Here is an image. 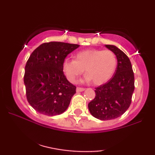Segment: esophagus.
I'll list each match as a JSON object with an SVG mask.
<instances>
[{"instance_id": "esophagus-1", "label": "esophagus", "mask_w": 155, "mask_h": 155, "mask_svg": "<svg viewBox=\"0 0 155 155\" xmlns=\"http://www.w3.org/2000/svg\"><path fill=\"white\" fill-rule=\"evenodd\" d=\"M85 90L84 88H82V87H77L76 88V92H83V91Z\"/></svg>"}]
</instances>
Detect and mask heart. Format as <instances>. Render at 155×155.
Returning <instances> with one entry per match:
<instances>
[{
    "label": "heart",
    "instance_id": "heart-1",
    "mask_svg": "<svg viewBox=\"0 0 155 155\" xmlns=\"http://www.w3.org/2000/svg\"><path fill=\"white\" fill-rule=\"evenodd\" d=\"M116 65L117 59L111 51L90 48L78 52L75 60L65 58L62 68L70 82H75L84 69L85 81H92L95 85H101L113 76Z\"/></svg>",
    "mask_w": 155,
    "mask_h": 155
}]
</instances>
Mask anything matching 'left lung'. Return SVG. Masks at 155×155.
I'll list each match as a JSON object with an SVG mask.
<instances>
[{
  "label": "left lung",
  "mask_w": 155,
  "mask_h": 155,
  "mask_svg": "<svg viewBox=\"0 0 155 155\" xmlns=\"http://www.w3.org/2000/svg\"><path fill=\"white\" fill-rule=\"evenodd\" d=\"M117 58V67L111 79L94 90L95 98L88 104L90 114L99 120L119 117L130 107L134 92V73L130 59L114 45H105Z\"/></svg>",
  "instance_id": "8db88e82"
}]
</instances>
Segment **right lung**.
<instances>
[{
	"label": "right lung",
	"mask_w": 155,
	"mask_h": 155,
	"mask_svg": "<svg viewBox=\"0 0 155 155\" xmlns=\"http://www.w3.org/2000/svg\"><path fill=\"white\" fill-rule=\"evenodd\" d=\"M78 44L51 41L36 48L25 65L24 83L28 102L46 116L61 114L68 109L76 87L68 82L62 64Z\"/></svg>",
	"instance_id": "1"
}]
</instances>
